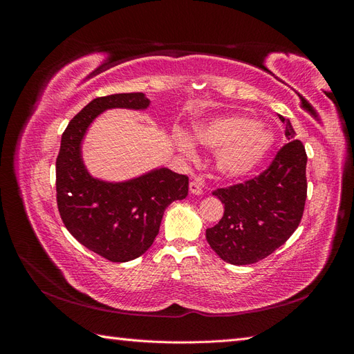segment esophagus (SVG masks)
Here are the masks:
<instances>
[{"instance_id": "1", "label": "esophagus", "mask_w": 354, "mask_h": 354, "mask_svg": "<svg viewBox=\"0 0 354 354\" xmlns=\"http://www.w3.org/2000/svg\"><path fill=\"white\" fill-rule=\"evenodd\" d=\"M189 189H190V194H194V195H202V185L199 183V181H196V180L190 181Z\"/></svg>"}]
</instances>
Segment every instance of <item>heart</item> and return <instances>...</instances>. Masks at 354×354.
Returning <instances> with one entry per match:
<instances>
[{"label":"heart","mask_w":354,"mask_h":354,"mask_svg":"<svg viewBox=\"0 0 354 354\" xmlns=\"http://www.w3.org/2000/svg\"><path fill=\"white\" fill-rule=\"evenodd\" d=\"M199 143L220 149L217 167L224 176L242 177L261 165L273 146V133L266 125L245 116H224L195 128ZM178 149L194 153V146L183 136H176Z\"/></svg>","instance_id":"b5f03b06"}]
</instances>
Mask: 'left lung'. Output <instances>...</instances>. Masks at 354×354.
Wrapping results in <instances>:
<instances>
[{"label":"left lung","mask_w":354,"mask_h":354,"mask_svg":"<svg viewBox=\"0 0 354 354\" xmlns=\"http://www.w3.org/2000/svg\"><path fill=\"white\" fill-rule=\"evenodd\" d=\"M288 143L263 173L212 192L224 203V214L207 229V241L221 260L234 266L260 261L295 232L303 218L307 178L304 145L283 116Z\"/></svg>","instance_id":"1"}]
</instances>
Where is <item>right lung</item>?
I'll list each match as a JSON object with an SVG mask.
<instances>
[{"mask_svg": "<svg viewBox=\"0 0 354 354\" xmlns=\"http://www.w3.org/2000/svg\"><path fill=\"white\" fill-rule=\"evenodd\" d=\"M143 93L97 97L75 115L62 134L56 159V192L60 217L85 248L112 263H125L147 251L159 233L171 202L185 199L189 177L168 168L125 183L93 178L81 159V140L100 112L112 108L146 109Z\"/></svg>", "mask_w": 354, "mask_h": 354, "instance_id": "add662e5", "label": "right lung"}]
</instances>
